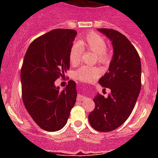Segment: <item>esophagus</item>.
<instances>
[{"label":"esophagus","mask_w":158,"mask_h":158,"mask_svg":"<svg viewBox=\"0 0 158 158\" xmlns=\"http://www.w3.org/2000/svg\"><path fill=\"white\" fill-rule=\"evenodd\" d=\"M77 100L80 101H84V100H87V97L85 96H82V95H77Z\"/></svg>","instance_id":"34e87169"}]
</instances>
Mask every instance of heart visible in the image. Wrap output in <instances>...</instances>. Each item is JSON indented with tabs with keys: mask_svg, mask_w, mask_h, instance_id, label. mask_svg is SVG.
I'll return each mask as SVG.
<instances>
[{
	"mask_svg": "<svg viewBox=\"0 0 158 158\" xmlns=\"http://www.w3.org/2000/svg\"><path fill=\"white\" fill-rule=\"evenodd\" d=\"M107 43L100 35L96 32H89L79 42L73 44L69 51V62L76 65L80 63L84 51H91L96 54L97 61L101 64L109 63L111 54L107 49ZM101 74L100 68L84 65L74 73V77L81 81H92Z\"/></svg>",
	"mask_w": 158,
	"mask_h": 158,
	"instance_id": "b5f03b06",
	"label": "heart"
}]
</instances>
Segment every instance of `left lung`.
I'll list each match as a JSON object with an SVG mask.
<instances>
[{"label":"left lung","mask_w":158,"mask_h":158,"mask_svg":"<svg viewBox=\"0 0 158 158\" xmlns=\"http://www.w3.org/2000/svg\"><path fill=\"white\" fill-rule=\"evenodd\" d=\"M97 30L109 38L114 48L109 71L99 80L103 87L111 89V94L107 98L100 94L95 97L89 122L96 131L108 132L121 126L133 111L142 85V67L139 53L124 35L110 28Z\"/></svg>","instance_id":"left-lung-1"}]
</instances>
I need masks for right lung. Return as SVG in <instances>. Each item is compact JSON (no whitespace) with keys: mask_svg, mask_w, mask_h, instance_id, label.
<instances>
[{"mask_svg":"<svg viewBox=\"0 0 158 158\" xmlns=\"http://www.w3.org/2000/svg\"><path fill=\"white\" fill-rule=\"evenodd\" d=\"M76 35L71 29L51 31L31 42L23 58L20 71L23 104L44 131L62 129L76 102L75 81H69L62 91L54 85L69 69V51Z\"/></svg>","mask_w":158,"mask_h":158,"instance_id":"right-lung-1","label":"right lung"}]
</instances>
